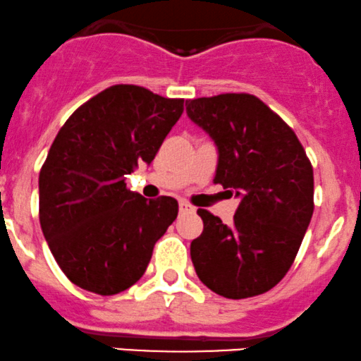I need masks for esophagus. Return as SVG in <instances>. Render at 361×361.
<instances>
[{"label":"esophagus","instance_id":"esophagus-1","mask_svg":"<svg viewBox=\"0 0 361 361\" xmlns=\"http://www.w3.org/2000/svg\"><path fill=\"white\" fill-rule=\"evenodd\" d=\"M179 211H180V214H185V212H194L195 209H194L192 206H190V204L180 201V202H179Z\"/></svg>","mask_w":361,"mask_h":361}]
</instances>
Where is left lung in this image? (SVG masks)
I'll use <instances>...</instances> for the list:
<instances>
[{"instance_id": "obj_1", "label": "left lung", "mask_w": 361, "mask_h": 361, "mask_svg": "<svg viewBox=\"0 0 361 361\" xmlns=\"http://www.w3.org/2000/svg\"><path fill=\"white\" fill-rule=\"evenodd\" d=\"M188 115L219 150L214 184L241 197L233 224L206 209L190 243L195 273L229 300L274 288L298 255L313 216V167L296 133L249 93L185 102Z\"/></svg>"}]
</instances>
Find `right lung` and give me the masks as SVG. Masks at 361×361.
I'll use <instances>...</instances> for the list:
<instances>
[{
	"instance_id": "1",
	"label": "right lung",
	"mask_w": 361,
	"mask_h": 361,
	"mask_svg": "<svg viewBox=\"0 0 361 361\" xmlns=\"http://www.w3.org/2000/svg\"><path fill=\"white\" fill-rule=\"evenodd\" d=\"M184 112V100L137 85H114L70 115L39 171V224L66 278L102 296L145 273L155 243L179 204L147 201L126 176L150 164Z\"/></svg>"
}]
</instances>
